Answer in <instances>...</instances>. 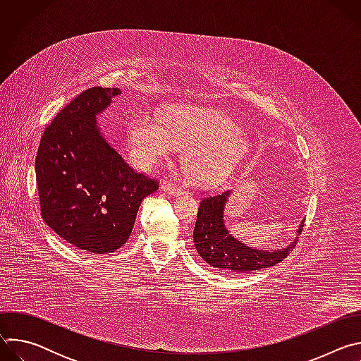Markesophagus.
Segmentation results:
<instances>
[{
    "label": "esophagus",
    "instance_id": "34e87169",
    "mask_svg": "<svg viewBox=\"0 0 361 361\" xmlns=\"http://www.w3.org/2000/svg\"><path fill=\"white\" fill-rule=\"evenodd\" d=\"M160 190H161L163 192L173 194V195H180V194H181V190H180L178 187H176V185H173V184H169V183H163L161 187H160Z\"/></svg>",
    "mask_w": 361,
    "mask_h": 361
}]
</instances>
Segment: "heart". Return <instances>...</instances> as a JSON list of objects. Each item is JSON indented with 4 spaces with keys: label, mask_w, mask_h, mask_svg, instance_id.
I'll list each match as a JSON object with an SVG mask.
<instances>
[{
    "label": "heart",
    "mask_w": 361,
    "mask_h": 361,
    "mask_svg": "<svg viewBox=\"0 0 361 361\" xmlns=\"http://www.w3.org/2000/svg\"><path fill=\"white\" fill-rule=\"evenodd\" d=\"M127 144L133 164L145 171L185 147L184 169L201 185L221 183L248 152V140L227 116L190 106L174 107L161 120L137 114L127 127Z\"/></svg>",
    "instance_id": "b5f03b06"
}]
</instances>
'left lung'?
<instances>
[{
    "label": "left lung",
    "mask_w": 361,
    "mask_h": 361,
    "mask_svg": "<svg viewBox=\"0 0 361 361\" xmlns=\"http://www.w3.org/2000/svg\"><path fill=\"white\" fill-rule=\"evenodd\" d=\"M230 195L231 190H227L204 197L200 202L192 238L201 259L221 274L250 273L269 269L283 262L295 247L297 237L288 245L279 250L254 248L238 241L228 231L224 221V209ZM302 226L304 221L298 226V234Z\"/></svg>",
    "instance_id": "8db88e82"
}]
</instances>
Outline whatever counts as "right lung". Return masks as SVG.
I'll use <instances>...</instances> for the list:
<instances>
[{
    "mask_svg": "<svg viewBox=\"0 0 361 361\" xmlns=\"http://www.w3.org/2000/svg\"><path fill=\"white\" fill-rule=\"evenodd\" d=\"M118 94L120 88L92 87L75 97L44 130L35 157L44 221L90 254L124 245L141 201L159 188L101 134L97 116Z\"/></svg>",
    "mask_w": 361,
    "mask_h": 361,
    "instance_id": "right-lung-1",
    "label": "right lung"
}]
</instances>
